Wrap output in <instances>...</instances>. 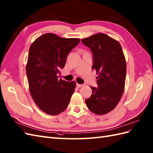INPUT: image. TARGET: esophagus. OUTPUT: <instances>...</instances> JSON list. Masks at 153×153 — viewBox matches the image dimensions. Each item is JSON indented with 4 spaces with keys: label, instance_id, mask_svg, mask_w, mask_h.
<instances>
[{
    "label": "esophagus",
    "instance_id": "1",
    "mask_svg": "<svg viewBox=\"0 0 153 153\" xmlns=\"http://www.w3.org/2000/svg\"><path fill=\"white\" fill-rule=\"evenodd\" d=\"M76 85H77V87H81L83 86V85H82V84H79V83H77Z\"/></svg>",
    "mask_w": 153,
    "mask_h": 153
}]
</instances>
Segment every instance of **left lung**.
Instances as JSON below:
<instances>
[{"instance_id": "left-lung-1", "label": "left lung", "mask_w": 153, "mask_h": 153, "mask_svg": "<svg viewBox=\"0 0 153 153\" xmlns=\"http://www.w3.org/2000/svg\"><path fill=\"white\" fill-rule=\"evenodd\" d=\"M93 56L98 87H91V97L85 100L87 108L97 115L110 112L118 104L125 89L126 65L119 42L103 33L81 40Z\"/></svg>"}]
</instances>
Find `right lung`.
Returning <instances> with one entry per match:
<instances>
[{
	"label": "right lung",
	"mask_w": 153,
	"mask_h": 153,
	"mask_svg": "<svg viewBox=\"0 0 153 153\" xmlns=\"http://www.w3.org/2000/svg\"><path fill=\"white\" fill-rule=\"evenodd\" d=\"M79 41L47 33L30 45L26 66L29 91L38 107L47 114L58 115L68 107L76 82L62 80L57 76Z\"/></svg>",
	"instance_id": "1"
}]
</instances>
